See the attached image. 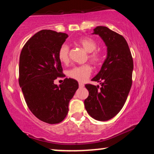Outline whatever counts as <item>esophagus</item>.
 Here are the masks:
<instances>
[{"label":"esophagus","instance_id":"1","mask_svg":"<svg viewBox=\"0 0 154 154\" xmlns=\"http://www.w3.org/2000/svg\"><path fill=\"white\" fill-rule=\"evenodd\" d=\"M79 86L80 88H83V87H84V84H83V83H82V82H79Z\"/></svg>","mask_w":154,"mask_h":154}]
</instances>
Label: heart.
Instances as JSON below:
<instances>
[{
    "mask_svg": "<svg viewBox=\"0 0 154 154\" xmlns=\"http://www.w3.org/2000/svg\"><path fill=\"white\" fill-rule=\"evenodd\" d=\"M87 52H88V59L95 66L100 64L103 60V55L99 51L95 49L98 47V43L91 38H82L77 42ZM58 57L61 63H67L69 61V47L66 44H63L60 47L58 52ZM92 67L89 63L74 66L71 69L67 71V75L74 79L83 82L87 79L91 75Z\"/></svg>",
    "mask_w": 154,
    "mask_h": 154,
    "instance_id": "heart-1",
    "label": "heart"
}]
</instances>
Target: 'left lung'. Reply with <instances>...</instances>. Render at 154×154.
I'll return each mask as SVG.
<instances>
[{"instance_id":"1","label":"left lung","mask_w":154,"mask_h":154,"mask_svg":"<svg viewBox=\"0 0 154 154\" xmlns=\"http://www.w3.org/2000/svg\"><path fill=\"white\" fill-rule=\"evenodd\" d=\"M93 34L98 35L107 46V57L98 74L91 79L99 85L86 84L89 95L85 107L91 117L107 121L121 111L132 83L133 59L128 44L122 35L106 26H98Z\"/></svg>"}]
</instances>
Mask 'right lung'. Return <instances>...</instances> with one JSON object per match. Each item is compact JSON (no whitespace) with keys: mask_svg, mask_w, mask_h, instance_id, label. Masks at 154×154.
<instances>
[{"mask_svg":"<svg viewBox=\"0 0 154 154\" xmlns=\"http://www.w3.org/2000/svg\"><path fill=\"white\" fill-rule=\"evenodd\" d=\"M67 38L66 33L43 29L26 41L19 57V84L26 105L38 119L51 125L65 119L79 87L71 78L59 86L54 83L65 77L58 52Z\"/></svg>","mask_w":154,"mask_h":154,"instance_id":"right-lung-1","label":"right lung"}]
</instances>
